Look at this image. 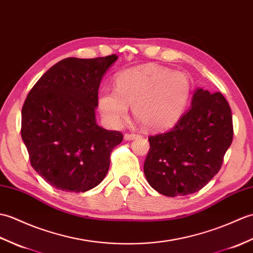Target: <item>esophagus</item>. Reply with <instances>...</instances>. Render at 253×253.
<instances>
[{
  "mask_svg": "<svg viewBox=\"0 0 253 253\" xmlns=\"http://www.w3.org/2000/svg\"><path fill=\"white\" fill-rule=\"evenodd\" d=\"M141 136L138 135V134H130V133H126L125 134V139L126 141H132V139H135V138H139Z\"/></svg>",
  "mask_w": 253,
  "mask_h": 253,
  "instance_id": "34e87169",
  "label": "esophagus"
}]
</instances>
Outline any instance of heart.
<instances>
[{"instance_id":"1","label":"heart","mask_w":253,"mask_h":253,"mask_svg":"<svg viewBox=\"0 0 253 253\" xmlns=\"http://www.w3.org/2000/svg\"><path fill=\"white\" fill-rule=\"evenodd\" d=\"M190 81L181 71L156 64L127 69L116 77L115 88L100 89L97 105L105 122L118 127L126 119L128 106L148 130L175 125L190 97Z\"/></svg>"}]
</instances>
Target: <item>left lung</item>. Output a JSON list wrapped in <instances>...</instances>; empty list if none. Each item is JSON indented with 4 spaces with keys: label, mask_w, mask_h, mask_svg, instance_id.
<instances>
[{
    "label": "left lung",
    "mask_w": 253,
    "mask_h": 253,
    "mask_svg": "<svg viewBox=\"0 0 253 253\" xmlns=\"http://www.w3.org/2000/svg\"><path fill=\"white\" fill-rule=\"evenodd\" d=\"M233 134L232 111L225 97L198 87L190 109L175 126L148 137L146 179L168 197L198 192L221 169Z\"/></svg>",
    "instance_id": "left-lung-1"
}]
</instances>
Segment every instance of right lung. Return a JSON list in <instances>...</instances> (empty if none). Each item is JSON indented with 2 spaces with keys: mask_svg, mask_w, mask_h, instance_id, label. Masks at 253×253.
I'll return each instance as SVG.
<instances>
[{
  "mask_svg": "<svg viewBox=\"0 0 253 253\" xmlns=\"http://www.w3.org/2000/svg\"><path fill=\"white\" fill-rule=\"evenodd\" d=\"M117 55L58 61L31 88L21 137L40 176L59 190L84 193L103 181L123 135L96 123L98 87Z\"/></svg>",
  "mask_w": 253,
  "mask_h": 253,
  "instance_id": "add662e5",
  "label": "right lung"
}]
</instances>
